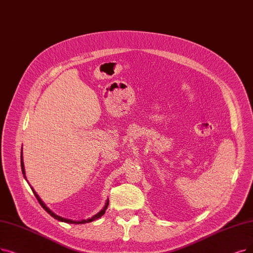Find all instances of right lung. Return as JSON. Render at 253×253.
I'll return each mask as SVG.
<instances>
[{
	"instance_id": "obj_1",
	"label": "right lung",
	"mask_w": 253,
	"mask_h": 253,
	"mask_svg": "<svg viewBox=\"0 0 253 253\" xmlns=\"http://www.w3.org/2000/svg\"><path fill=\"white\" fill-rule=\"evenodd\" d=\"M21 166H22V171H23V174H24V176H25V178H26V175H25V167H24V162H23V155L21 156ZM32 189V191H33V193H34V195L36 196V198H37V200H38V203L40 204V206H42L45 211H46V213H48L50 216H52L53 218H55V219H57V220H59V221H62V222H65V223H70V224H84V223H88V222H92V221H94V220H96V219H98V218H100L102 217L104 214H105V211H106V210H107V208H108V206H109V199L107 200V203H106V205H105V207L103 208V210L100 211H98V213L96 214V215H94L93 217H91V218H88V219H86V220H81V221H75V220H70V219H66V218H62V217H60V216H58V215H56V214H54L52 211H50L44 204H43V201L39 198V196L37 195V193L36 192L33 190V188H31Z\"/></svg>"
}]
</instances>
